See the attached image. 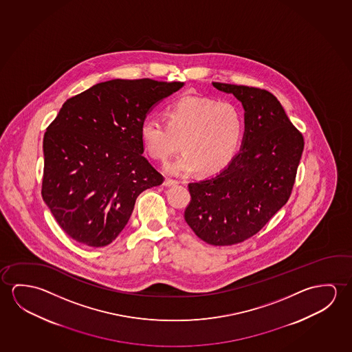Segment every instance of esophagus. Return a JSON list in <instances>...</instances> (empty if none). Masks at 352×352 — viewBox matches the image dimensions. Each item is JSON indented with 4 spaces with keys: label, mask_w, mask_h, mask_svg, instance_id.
Here are the masks:
<instances>
[{
    "label": "esophagus",
    "mask_w": 352,
    "mask_h": 352,
    "mask_svg": "<svg viewBox=\"0 0 352 352\" xmlns=\"http://www.w3.org/2000/svg\"><path fill=\"white\" fill-rule=\"evenodd\" d=\"M177 184H179L177 181H173V179H165L164 186H165V187H173V186H176Z\"/></svg>",
    "instance_id": "1"
}]
</instances>
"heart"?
<instances>
[{
  "instance_id": "1",
  "label": "heart",
  "mask_w": 352,
  "mask_h": 352,
  "mask_svg": "<svg viewBox=\"0 0 352 352\" xmlns=\"http://www.w3.org/2000/svg\"><path fill=\"white\" fill-rule=\"evenodd\" d=\"M166 123L146 118L140 124V140L149 157L165 162L179 151L177 159L165 171L179 176L198 168L201 175H214L234 160L243 137L245 123L239 107L229 101L187 96L165 111Z\"/></svg>"
}]
</instances>
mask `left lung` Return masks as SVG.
<instances>
[{
	"label": "left lung",
	"instance_id": "1",
	"mask_svg": "<svg viewBox=\"0 0 352 352\" xmlns=\"http://www.w3.org/2000/svg\"><path fill=\"white\" fill-rule=\"evenodd\" d=\"M245 110L241 149L228 168L188 184L184 220L209 245L240 243L257 234L290 198L303 137L267 90L212 83Z\"/></svg>",
	"mask_w": 352,
	"mask_h": 352
}]
</instances>
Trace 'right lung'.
Segmentation results:
<instances>
[{
    "mask_svg": "<svg viewBox=\"0 0 352 352\" xmlns=\"http://www.w3.org/2000/svg\"><path fill=\"white\" fill-rule=\"evenodd\" d=\"M181 82L112 79L68 99L44 135L41 195L79 243L110 245L137 197L164 177L142 154L140 124Z\"/></svg>",
    "mask_w": 352,
    "mask_h": 352,
    "instance_id": "obj_1",
    "label": "right lung"
}]
</instances>
